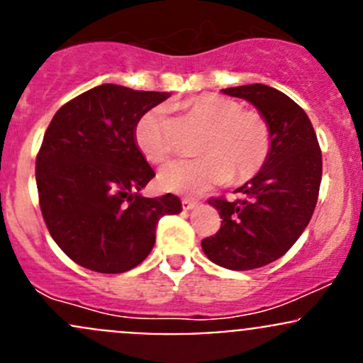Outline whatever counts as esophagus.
<instances>
[{
	"label": "esophagus",
	"mask_w": 363,
	"mask_h": 363,
	"mask_svg": "<svg viewBox=\"0 0 363 363\" xmlns=\"http://www.w3.org/2000/svg\"><path fill=\"white\" fill-rule=\"evenodd\" d=\"M196 205H199L196 200H189V199L182 200V208H184V211H191V208H195Z\"/></svg>",
	"instance_id": "1"
}]
</instances>
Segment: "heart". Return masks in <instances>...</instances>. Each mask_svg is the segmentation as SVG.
I'll use <instances>...</instances> for the list:
<instances>
[{
    "instance_id": "b5f03b06",
    "label": "heart",
    "mask_w": 363,
    "mask_h": 363,
    "mask_svg": "<svg viewBox=\"0 0 363 363\" xmlns=\"http://www.w3.org/2000/svg\"><path fill=\"white\" fill-rule=\"evenodd\" d=\"M191 113L208 126L199 160H177L160 172V186L167 191L200 195L214 186L242 182L258 174L269 158L270 128L265 117L242 111L235 100L202 94L188 104ZM135 142L151 163H164L172 155L167 108H149L135 124Z\"/></svg>"
}]
</instances>
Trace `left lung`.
Segmentation results:
<instances>
[{"label":"left lung","mask_w":363,"mask_h":363,"mask_svg":"<svg viewBox=\"0 0 363 363\" xmlns=\"http://www.w3.org/2000/svg\"><path fill=\"white\" fill-rule=\"evenodd\" d=\"M223 93L250 101L265 117L270 151L262 170L235 189L244 199L208 200L223 221L202 250L225 269H259L281 258L309 225L321 184V149L307 113L281 91L250 84Z\"/></svg>","instance_id":"left-lung-1"}]
</instances>
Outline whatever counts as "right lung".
Masks as SVG:
<instances>
[{"instance_id": "obj_1", "label": "right lung", "mask_w": 363, "mask_h": 363, "mask_svg": "<svg viewBox=\"0 0 363 363\" xmlns=\"http://www.w3.org/2000/svg\"><path fill=\"white\" fill-rule=\"evenodd\" d=\"M170 96L101 84L56 112L36 156L40 208L54 242L84 269L121 274L144 262L175 195L145 199L155 170L135 142V124Z\"/></svg>"}]
</instances>
